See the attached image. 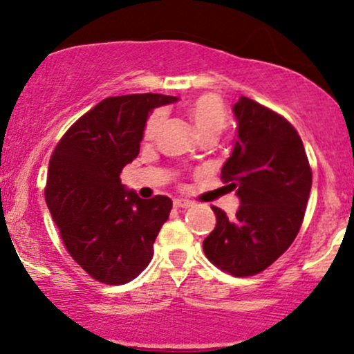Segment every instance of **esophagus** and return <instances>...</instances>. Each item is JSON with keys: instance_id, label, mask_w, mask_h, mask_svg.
Masks as SVG:
<instances>
[{"instance_id": "34e87169", "label": "esophagus", "mask_w": 354, "mask_h": 354, "mask_svg": "<svg viewBox=\"0 0 354 354\" xmlns=\"http://www.w3.org/2000/svg\"><path fill=\"white\" fill-rule=\"evenodd\" d=\"M174 207H176V209H189V207H192V203H191V201H186V199H176V201H174Z\"/></svg>"}]
</instances>
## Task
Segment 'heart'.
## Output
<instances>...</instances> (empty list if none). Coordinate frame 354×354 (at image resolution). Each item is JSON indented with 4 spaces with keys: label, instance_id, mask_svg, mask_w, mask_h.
I'll list each match as a JSON object with an SVG mask.
<instances>
[{
    "label": "heart",
    "instance_id": "obj_1",
    "mask_svg": "<svg viewBox=\"0 0 354 354\" xmlns=\"http://www.w3.org/2000/svg\"><path fill=\"white\" fill-rule=\"evenodd\" d=\"M189 119L194 125L196 132L199 133L201 138L204 137H216L221 136L223 129L227 127V113L223 107L222 101L216 95H203L198 100L191 102L189 109H187ZM163 115L162 113H153L150 119L147 120L144 137L145 140L155 137L158 131L160 124H162Z\"/></svg>",
    "mask_w": 354,
    "mask_h": 354
}]
</instances>
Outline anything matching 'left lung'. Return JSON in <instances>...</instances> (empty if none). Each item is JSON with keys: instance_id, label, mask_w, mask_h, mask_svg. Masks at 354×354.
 I'll return each mask as SVG.
<instances>
[{"instance_id": "1", "label": "left lung", "mask_w": 354, "mask_h": 354, "mask_svg": "<svg viewBox=\"0 0 354 354\" xmlns=\"http://www.w3.org/2000/svg\"><path fill=\"white\" fill-rule=\"evenodd\" d=\"M236 136L222 180L240 199L235 217L212 207L216 229L203 241L209 261L234 276L266 270L301 229L312 171L296 129L274 111L240 96Z\"/></svg>"}]
</instances>
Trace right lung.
I'll return each instance as SVG.
<instances>
[{"mask_svg":"<svg viewBox=\"0 0 354 354\" xmlns=\"http://www.w3.org/2000/svg\"><path fill=\"white\" fill-rule=\"evenodd\" d=\"M176 96L106 97L66 131L48 163L47 207L71 258L96 281L125 284L149 266L171 199H140L120 171L140 151L147 119Z\"/></svg>","mask_w":354,"mask_h":354,"instance_id":"right-lung-1","label":"right lung"}]
</instances>
